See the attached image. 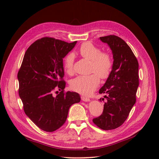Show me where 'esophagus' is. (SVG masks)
I'll list each match as a JSON object with an SVG mask.
<instances>
[{
    "label": "esophagus",
    "mask_w": 159,
    "mask_h": 159,
    "mask_svg": "<svg viewBox=\"0 0 159 159\" xmlns=\"http://www.w3.org/2000/svg\"><path fill=\"white\" fill-rule=\"evenodd\" d=\"M81 100L83 101H84V102H89L90 101V99L89 98H87L85 96H81Z\"/></svg>",
    "instance_id": "esophagus-1"
}]
</instances>
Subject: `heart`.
I'll return each mask as SVG.
<instances>
[{
    "instance_id": "1",
    "label": "heart",
    "mask_w": 159,
    "mask_h": 159,
    "mask_svg": "<svg viewBox=\"0 0 159 159\" xmlns=\"http://www.w3.org/2000/svg\"><path fill=\"white\" fill-rule=\"evenodd\" d=\"M79 53L83 58L92 61V71L97 74L75 78L71 81L70 87L76 92L88 95L92 93L99 85L98 75L103 79L109 76L113 62L109 54L101 52L100 49L91 42L83 43L79 48ZM74 60V56L72 53L68 54L64 59L63 66L67 73H72Z\"/></svg>"
}]
</instances>
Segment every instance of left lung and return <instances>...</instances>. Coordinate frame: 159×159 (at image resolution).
<instances>
[{
    "instance_id": "1",
    "label": "left lung",
    "mask_w": 159,
    "mask_h": 159,
    "mask_svg": "<svg viewBox=\"0 0 159 159\" xmlns=\"http://www.w3.org/2000/svg\"><path fill=\"white\" fill-rule=\"evenodd\" d=\"M112 51V69L105 83L99 90L104 94L103 113L93 120L103 130H113L120 126L129 115L136 102L139 86V63L131 48L122 39L116 35L100 38Z\"/></svg>"
}]
</instances>
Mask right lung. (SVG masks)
Instances as JSON below:
<instances>
[{"label":"right lung","mask_w":159,"mask_h":159,"mask_svg":"<svg viewBox=\"0 0 159 159\" xmlns=\"http://www.w3.org/2000/svg\"><path fill=\"white\" fill-rule=\"evenodd\" d=\"M77 42L43 38L29 46L18 73L19 96L26 116L37 126L53 132L66 122L70 107L80 101L76 92L63 93V59ZM62 92L52 95L56 87Z\"/></svg>","instance_id":"add662e5"}]
</instances>
